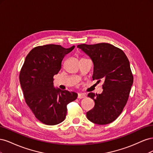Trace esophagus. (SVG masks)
<instances>
[{
    "label": "esophagus",
    "instance_id": "34e87169",
    "mask_svg": "<svg viewBox=\"0 0 153 153\" xmlns=\"http://www.w3.org/2000/svg\"><path fill=\"white\" fill-rule=\"evenodd\" d=\"M86 97V96L85 95V94H81V93H80V94H78V99H82V98H85Z\"/></svg>",
    "mask_w": 153,
    "mask_h": 153
}]
</instances>
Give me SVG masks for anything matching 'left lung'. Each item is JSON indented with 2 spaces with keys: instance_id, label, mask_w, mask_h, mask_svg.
<instances>
[{
  "instance_id": "1",
  "label": "left lung",
  "mask_w": 153,
  "mask_h": 153,
  "mask_svg": "<svg viewBox=\"0 0 153 153\" xmlns=\"http://www.w3.org/2000/svg\"><path fill=\"white\" fill-rule=\"evenodd\" d=\"M77 47L93 62V80H104L102 93L88 94L95 105L87 112V117L97 124L111 123L123 112L133 82L128 59L121 49L109 43L81 44Z\"/></svg>"
}]
</instances>
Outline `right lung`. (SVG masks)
Returning <instances> with one entry per match:
<instances>
[{
    "mask_svg": "<svg viewBox=\"0 0 153 153\" xmlns=\"http://www.w3.org/2000/svg\"><path fill=\"white\" fill-rule=\"evenodd\" d=\"M74 48L53 44L38 46L27 55L21 69L20 82L25 102L35 117L45 124L62 122L66 116L67 105L77 98L76 92L53 86V76L61 69L64 56Z\"/></svg>",
    "mask_w": 153,
    "mask_h": 153,
    "instance_id": "add662e5",
    "label": "right lung"
}]
</instances>
